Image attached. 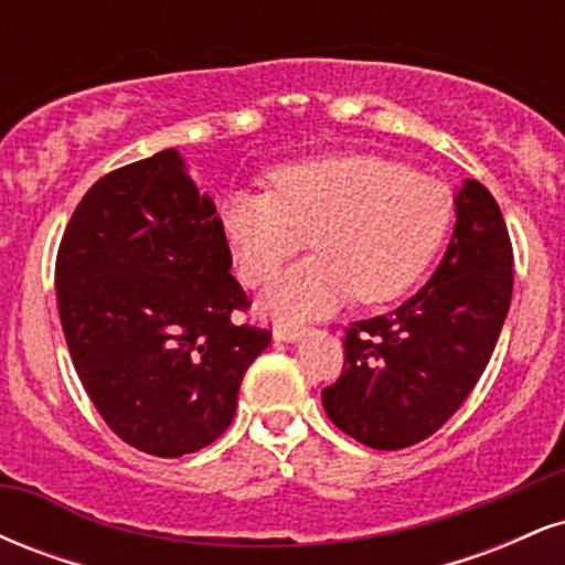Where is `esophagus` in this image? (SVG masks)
<instances>
[{"mask_svg":"<svg viewBox=\"0 0 565 565\" xmlns=\"http://www.w3.org/2000/svg\"><path fill=\"white\" fill-rule=\"evenodd\" d=\"M305 334L302 327H276L274 329V340L276 342H297Z\"/></svg>","mask_w":565,"mask_h":565,"instance_id":"34e87169","label":"esophagus"}]
</instances>
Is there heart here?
Listing matches in <instances>:
<instances>
[{
  "instance_id": "1",
  "label": "heart",
  "mask_w": 565,
  "mask_h": 565,
  "mask_svg": "<svg viewBox=\"0 0 565 565\" xmlns=\"http://www.w3.org/2000/svg\"><path fill=\"white\" fill-rule=\"evenodd\" d=\"M449 188L369 153L284 164L268 188L220 201V228L246 284H260L310 233L316 255L270 278L260 310L276 321L329 313L350 295L387 302L425 274L451 223Z\"/></svg>"
}]
</instances>
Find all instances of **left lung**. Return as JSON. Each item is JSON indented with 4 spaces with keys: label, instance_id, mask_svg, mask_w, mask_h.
Instances as JSON below:
<instances>
[{
    "label": "left lung",
    "instance_id": "obj_1",
    "mask_svg": "<svg viewBox=\"0 0 565 565\" xmlns=\"http://www.w3.org/2000/svg\"><path fill=\"white\" fill-rule=\"evenodd\" d=\"M451 242L436 274L385 316L355 321L345 366L323 387V412L369 449L419 444L465 404L508 319L512 246L478 180L454 193Z\"/></svg>",
    "mask_w": 565,
    "mask_h": 565
}]
</instances>
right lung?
I'll use <instances>...</instances> for the list:
<instances>
[{"label":"right lung","instance_id":"1","mask_svg":"<svg viewBox=\"0 0 565 565\" xmlns=\"http://www.w3.org/2000/svg\"><path fill=\"white\" fill-rule=\"evenodd\" d=\"M217 206L167 148L84 193L55 265L71 361L125 444L183 457L225 433L270 332L233 323L246 295L231 276Z\"/></svg>","mask_w":565,"mask_h":565}]
</instances>
